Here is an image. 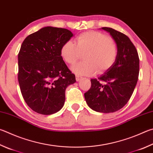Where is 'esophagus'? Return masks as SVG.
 I'll use <instances>...</instances> for the list:
<instances>
[{"mask_svg": "<svg viewBox=\"0 0 153 153\" xmlns=\"http://www.w3.org/2000/svg\"><path fill=\"white\" fill-rule=\"evenodd\" d=\"M82 78V77H80V76H76V81H79L80 79H81Z\"/></svg>", "mask_w": 153, "mask_h": 153, "instance_id": "obj_1", "label": "esophagus"}]
</instances>
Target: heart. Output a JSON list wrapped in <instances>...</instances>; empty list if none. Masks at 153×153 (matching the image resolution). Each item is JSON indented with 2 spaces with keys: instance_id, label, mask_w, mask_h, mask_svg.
<instances>
[{
  "instance_id": "b5f03b06",
  "label": "heart",
  "mask_w": 153,
  "mask_h": 153,
  "mask_svg": "<svg viewBox=\"0 0 153 153\" xmlns=\"http://www.w3.org/2000/svg\"><path fill=\"white\" fill-rule=\"evenodd\" d=\"M63 59L73 65L80 55H84V62L72 66L71 70L77 75L92 76L98 69L100 73L109 69L114 63L118 51L115 43L106 35L97 31L83 33L76 38L63 43L61 48Z\"/></svg>"
}]
</instances>
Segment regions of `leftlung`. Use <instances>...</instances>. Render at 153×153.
Here are the masks:
<instances>
[{"instance_id":"left-lung-1","label":"left lung","mask_w":153,"mask_h":153,"mask_svg":"<svg viewBox=\"0 0 153 153\" xmlns=\"http://www.w3.org/2000/svg\"><path fill=\"white\" fill-rule=\"evenodd\" d=\"M102 29L110 33L117 45L114 63L98 79H91V88L84 94L86 103L93 110L102 113L121 109L131 97L139 74L137 50L126 35L109 27Z\"/></svg>"}]
</instances>
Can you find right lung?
<instances>
[{
  "mask_svg": "<svg viewBox=\"0 0 153 153\" xmlns=\"http://www.w3.org/2000/svg\"><path fill=\"white\" fill-rule=\"evenodd\" d=\"M74 35L66 29L45 27L25 39L18 55V80L25 101L35 112L50 115L63 108L65 90L76 82L61 55Z\"/></svg>",
  "mask_w": 153,
  "mask_h": 153,
  "instance_id": "right-lung-1",
  "label": "right lung"
}]
</instances>
